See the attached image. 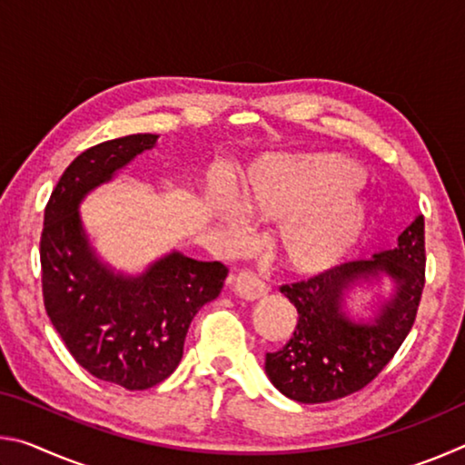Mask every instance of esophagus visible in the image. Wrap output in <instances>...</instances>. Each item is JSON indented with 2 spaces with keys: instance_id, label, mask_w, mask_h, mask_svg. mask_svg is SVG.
<instances>
[{
  "instance_id": "1",
  "label": "esophagus",
  "mask_w": 465,
  "mask_h": 465,
  "mask_svg": "<svg viewBox=\"0 0 465 465\" xmlns=\"http://www.w3.org/2000/svg\"><path fill=\"white\" fill-rule=\"evenodd\" d=\"M233 291L243 299H258L269 293V285L256 272L243 269L233 281Z\"/></svg>"
}]
</instances>
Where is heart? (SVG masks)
<instances>
[{
  "instance_id": "1",
  "label": "heart",
  "mask_w": 465,
  "mask_h": 465,
  "mask_svg": "<svg viewBox=\"0 0 465 465\" xmlns=\"http://www.w3.org/2000/svg\"><path fill=\"white\" fill-rule=\"evenodd\" d=\"M361 168L341 153L274 155L242 178L240 207L262 222L279 223L272 248L295 274H320L341 264L359 246L369 225V204L359 191ZM211 211L235 242L248 225L223 196H211Z\"/></svg>"
}]
</instances>
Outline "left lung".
Segmentation results:
<instances>
[{"label": "left lung", "mask_w": 465, "mask_h": 465, "mask_svg": "<svg viewBox=\"0 0 465 465\" xmlns=\"http://www.w3.org/2000/svg\"><path fill=\"white\" fill-rule=\"evenodd\" d=\"M424 217L398 235V246L365 261L344 262L308 281L282 285L297 308L291 341L266 352V375L274 388L302 404L351 396L371 383L412 330L424 287ZM388 273L397 291L369 322H352L341 312L343 293L361 280Z\"/></svg>", "instance_id": "obj_1"}]
</instances>
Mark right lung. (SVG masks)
Listing matches in <instances>:
<instances>
[{
    "label": "right lung",
    "mask_w": 465,
    "mask_h": 465,
    "mask_svg": "<svg viewBox=\"0 0 465 465\" xmlns=\"http://www.w3.org/2000/svg\"><path fill=\"white\" fill-rule=\"evenodd\" d=\"M139 133L85 149L63 172L45 207L41 235L43 299L51 324L85 371L124 390L166 380L183 359L184 338L204 303L222 293L223 262L170 252L139 277L102 264L77 207L116 170L155 145Z\"/></svg>",
    "instance_id": "right-lung-1"
}]
</instances>
